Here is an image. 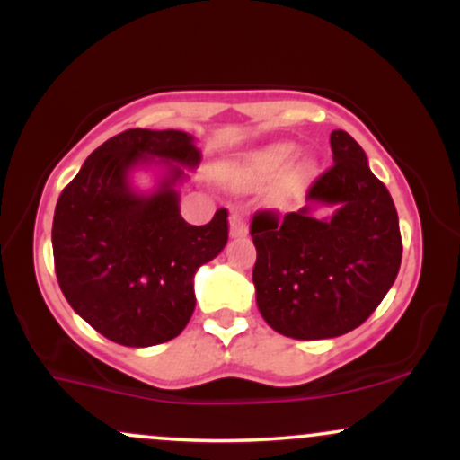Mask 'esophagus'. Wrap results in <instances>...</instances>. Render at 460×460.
<instances>
[{"instance_id":"esophagus-1","label":"esophagus","mask_w":460,"mask_h":460,"mask_svg":"<svg viewBox=\"0 0 460 460\" xmlns=\"http://www.w3.org/2000/svg\"><path fill=\"white\" fill-rule=\"evenodd\" d=\"M229 231H231V237H242L248 234V225H246V218L242 212H231L229 216Z\"/></svg>"}]
</instances>
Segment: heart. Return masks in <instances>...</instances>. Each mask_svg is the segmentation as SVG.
Returning <instances> with one entry per match:
<instances>
[{"label":"heart","instance_id":"obj_1","mask_svg":"<svg viewBox=\"0 0 460 460\" xmlns=\"http://www.w3.org/2000/svg\"><path fill=\"white\" fill-rule=\"evenodd\" d=\"M296 151L298 146L294 142H272L261 149L244 153L235 162L225 164L220 177L226 186L251 190L281 175L270 188V200L279 208H289L303 197L315 172V162L311 157H303L292 167L288 166L296 157Z\"/></svg>","mask_w":460,"mask_h":460}]
</instances>
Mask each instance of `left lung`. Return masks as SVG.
Returning a JSON list of instances; mask_svg holds the SVG:
<instances>
[{"label": "left lung", "mask_w": 460, "mask_h": 460, "mask_svg": "<svg viewBox=\"0 0 460 460\" xmlns=\"http://www.w3.org/2000/svg\"><path fill=\"white\" fill-rule=\"evenodd\" d=\"M332 166L311 183L305 208L252 216L257 307L274 331L294 340H329L363 324L381 305L402 261L392 194L369 171L346 131L331 134ZM315 204H335L315 219Z\"/></svg>", "instance_id": "left-lung-1"}]
</instances>
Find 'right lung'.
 I'll use <instances>...</instances> for the list:
<instances>
[{"label":"right lung","instance_id":"right-lung-1","mask_svg":"<svg viewBox=\"0 0 460 460\" xmlns=\"http://www.w3.org/2000/svg\"><path fill=\"white\" fill-rule=\"evenodd\" d=\"M169 164L153 195L128 186L138 163ZM200 151L177 129H128L103 142L62 190L54 214L56 277L77 315L120 346L164 344L192 318L194 272L229 240L226 209L194 226L179 214L175 183Z\"/></svg>","mask_w":460,"mask_h":460}]
</instances>
